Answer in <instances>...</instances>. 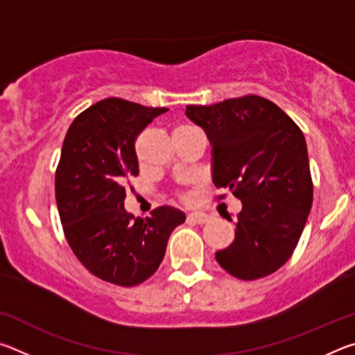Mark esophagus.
Masks as SVG:
<instances>
[{
	"instance_id": "1",
	"label": "esophagus",
	"mask_w": 355,
	"mask_h": 355,
	"mask_svg": "<svg viewBox=\"0 0 355 355\" xmlns=\"http://www.w3.org/2000/svg\"><path fill=\"white\" fill-rule=\"evenodd\" d=\"M189 222H196V224H207L209 220V216L205 213H191L188 214Z\"/></svg>"
}]
</instances>
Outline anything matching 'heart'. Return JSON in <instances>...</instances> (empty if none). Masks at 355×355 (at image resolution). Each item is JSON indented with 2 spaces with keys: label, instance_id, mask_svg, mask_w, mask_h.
<instances>
[{
  "label": "heart",
  "instance_id": "b5f03b06",
  "mask_svg": "<svg viewBox=\"0 0 355 355\" xmlns=\"http://www.w3.org/2000/svg\"><path fill=\"white\" fill-rule=\"evenodd\" d=\"M184 127H189V125H184ZM184 127H180V128H184ZM178 130V128H177Z\"/></svg>",
  "mask_w": 355,
  "mask_h": 355
}]
</instances>
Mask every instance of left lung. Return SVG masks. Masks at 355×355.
<instances>
[{
  "label": "left lung",
  "mask_w": 355,
  "mask_h": 355,
  "mask_svg": "<svg viewBox=\"0 0 355 355\" xmlns=\"http://www.w3.org/2000/svg\"><path fill=\"white\" fill-rule=\"evenodd\" d=\"M186 116L211 144L213 183L243 203L235 241L216 252V261L236 279L266 277L290 260L313 202L302 131L258 95L189 105Z\"/></svg>",
  "instance_id": "8db88e82"
}]
</instances>
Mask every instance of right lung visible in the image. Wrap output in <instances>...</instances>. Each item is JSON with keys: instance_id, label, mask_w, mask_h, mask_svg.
I'll list each match as a JSON object with an SVG mask.
<instances>
[{"instance_id": "obj_1", "label": "right lung", "mask_w": 355, "mask_h": 355, "mask_svg": "<svg viewBox=\"0 0 355 355\" xmlns=\"http://www.w3.org/2000/svg\"><path fill=\"white\" fill-rule=\"evenodd\" d=\"M167 107L105 98L83 111L65 135L56 169V203L65 238L95 277L135 286L159 268L167 239L186 216L155 208L146 219L123 207L125 180L139 175L135 141Z\"/></svg>"}]
</instances>
